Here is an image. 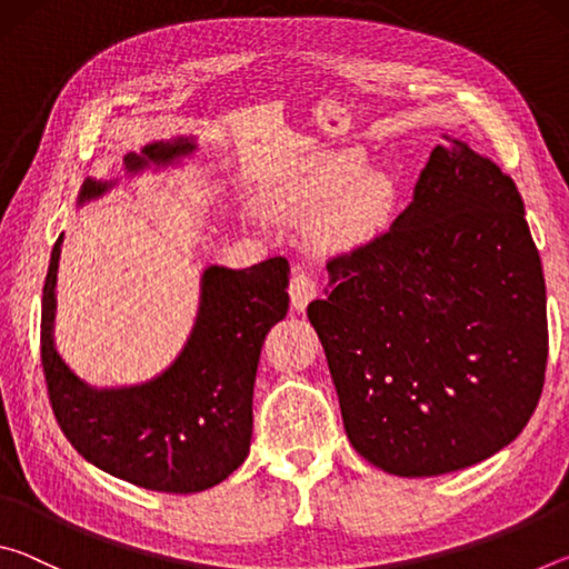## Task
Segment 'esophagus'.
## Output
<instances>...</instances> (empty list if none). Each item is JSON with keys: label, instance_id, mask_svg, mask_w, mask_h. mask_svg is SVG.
<instances>
[{"label": "esophagus", "instance_id": "34e87169", "mask_svg": "<svg viewBox=\"0 0 569 569\" xmlns=\"http://www.w3.org/2000/svg\"><path fill=\"white\" fill-rule=\"evenodd\" d=\"M288 293H291V306L296 311H306V306L313 301L316 293H319V286L311 276H308L303 268H296L291 276V286H288Z\"/></svg>", "mask_w": 569, "mask_h": 569}]
</instances>
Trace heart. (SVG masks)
Instances as JSON below:
<instances>
[{
    "label": "heart",
    "instance_id": "obj_1",
    "mask_svg": "<svg viewBox=\"0 0 569 569\" xmlns=\"http://www.w3.org/2000/svg\"><path fill=\"white\" fill-rule=\"evenodd\" d=\"M361 168L341 160L308 178L288 182L273 192L271 203L283 216H319L326 210L321 233L333 246H356L379 233L391 216L393 192L391 180L383 176L359 180Z\"/></svg>",
    "mask_w": 569,
    "mask_h": 569
}]
</instances>
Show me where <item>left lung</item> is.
I'll use <instances>...</instances> for the list:
<instances>
[{
    "instance_id": "8db88e82",
    "label": "left lung",
    "mask_w": 569,
    "mask_h": 569,
    "mask_svg": "<svg viewBox=\"0 0 569 569\" xmlns=\"http://www.w3.org/2000/svg\"><path fill=\"white\" fill-rule=\"evenodd\" d=\"M308 306L353 449L389 475L437 477L527 427L547 369V296L515 180L437 146L389 230L329 258Z\"/></svg>"
}]
</instances>
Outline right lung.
Listing matches in <instances>:
<instances>
[{
    "mask_svg": "<svg viewBox=\"0 0 569 569\" xmlns=\"http://www.w3.org/2000/svg\"><path fill=\"white\" fill-rule=\"evenodd\" d=\"M192 150L190 142L150 146V160ZM128 168L142 166L138 156ZM104 186L88 180L82 198ZM60 243L52 248L42 288L40 353L54 419L70 445L112 477L156 492L190 495L218 485L243 465L253 435V383L266 333L288 311L283 256L246 271L213 266L203 276V301L180 359L146 387L98 391L82 383L52 343L54 281Z\"/></svg>",
    "mask_w": 569,
    "mask_h": 569,
    "instance_id": "add662e5",
    "label": "right lung"
}]
</instances>
